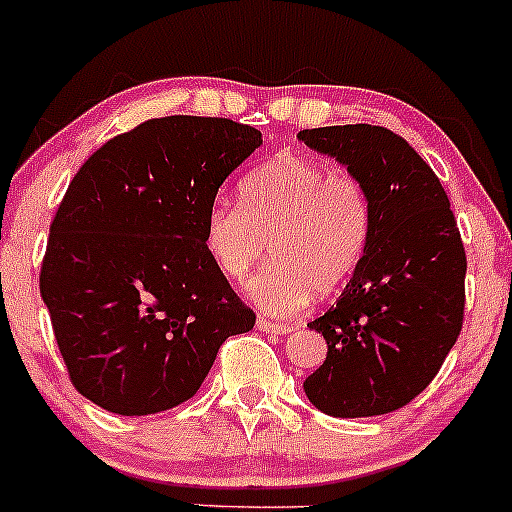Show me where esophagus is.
Returning a JSON list of instances; mask_svg holds the SVG:
<instances>
[{
  "label": "esophagus",
  "instance_id": "34e87169",
  "mask_svg": "<svg viewBox=\"0 0 512 512\" xmlns=\"http://www.w3.org/2000/svg\"><path fill=\"white\" fill-rule=\"evenodd\" d=\"M256 326H258V331H263V333H290L292 331L290 324H278V321H268L263 317L256 321Z\"/></svg>",
  "mask_w": 512,
  "mask_h": 512
}]
</instances>
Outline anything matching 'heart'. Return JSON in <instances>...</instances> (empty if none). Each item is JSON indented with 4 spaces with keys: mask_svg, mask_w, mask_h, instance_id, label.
Segmentation results:
<instances>
[{
    "mask_svg": "<svg viewBox=\"0 0 512 512\" xmlns=\"http://www.w3.org/2000/svg\"><path fill=\"white\" fill-rule=\"evenodd\" d=\"M241 203L215 200L205 212V249L225 278L241 280L273 249L249 283L266 312H300L317 292L338 290L363 258L372 203L350 171L300 152H278L239 183Z\"/></svg>",
    "mask_w": 512,
    "mask_h": 512,
    "instance_id": "obj_1",
    "label": "heart"
}]
</instances>
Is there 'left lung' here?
<instances>
[{
    "label": "left lung",
    "instance_id": "obj_1",
    "mask_svg": "<svg viewBox=\"0 0 512 512\" xmlns=\"http://www.w3.org/2000/svg\"><path fill=\"white\" fill-rule=\"evenodd\" d=\"M300 140L358 176L372 232L353 278L324 317L329 343L304 394L336 418L396 411L433 382L464 319L467 254L435 171L404 137L380 125L302 130Z\"/></svg>",
    "mask_w": 512,
    "mask_h": 512
}]
</instances>
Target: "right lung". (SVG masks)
Masks as SVG:
<instances>
[{
  "instance_id": "right-lung-1",
  "label": "right lung",
  "mask_w": 512,
  "mask_h": 512,
  "mask_svg": "<svg viewBox=\"0 0 512 512\" xmlns=\"http://www.w3.org/2000/svg\"><path fill=\"white\" fill-rule=\"evenodd\" d=\"M229 118H152L77 171L40 266V297L79 394L120 416L183 404L229 336L254 329L205 249L217 188L261 147Z\"/></svg>"
}]
</instances>
